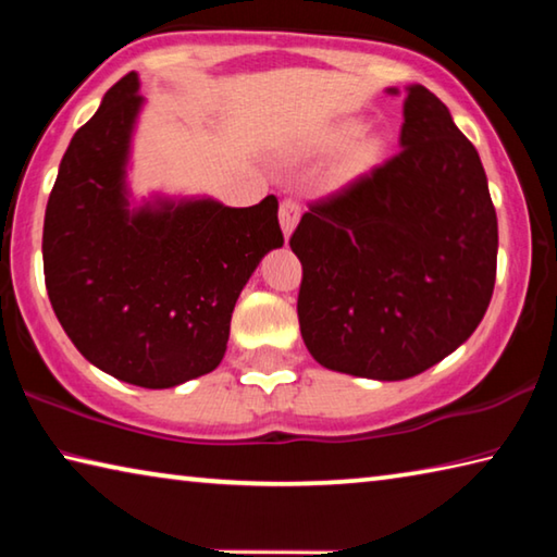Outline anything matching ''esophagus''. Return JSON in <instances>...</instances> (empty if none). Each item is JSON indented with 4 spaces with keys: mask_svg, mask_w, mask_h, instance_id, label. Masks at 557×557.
<instances>
[{
    "mask_svg": "<svg viewBox=\"0 0 557 557\" xmlns=\"http://www.w3.org/2000/svg\"><path fill=\"white\" fill-rule=\"evenodd\" d=\"M301 215V203L297 199H292V196H285V199L280 201V225L285 235L289 238V233L295 231V225Z\"/></svg>",
    "mask_w": 557,
    "mask_h": 557,
    "instance_id": "esophagus-1",
    "label": "esophagus"
}]
</instances>
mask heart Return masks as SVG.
Instances as JSON below:
<instances>
[{"label":"heart","mask_w":557,"mask_h":557,"mask_svg":"<svg viewBox=\"0 0 557 557\" xmlns=\"http://www.w3.org/2000/svg\"><path fill=\"white\" fill-rule=\"evenodd\" d=\"M358 125H344V127H338L332 137H329V145L332 147H342V145H346L348 139L351 137H356L358 135ZM371 157H373V149L371 147H361V149H356V152L351 154V159H348V169H363L366 164L371 162Z\"/></svg>","instance_id":"1"}]
</instances>
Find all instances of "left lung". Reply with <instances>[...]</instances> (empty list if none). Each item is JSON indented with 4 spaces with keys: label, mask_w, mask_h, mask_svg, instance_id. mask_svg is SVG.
<instances>
[{
    "label": "left lung",
    "mask_w": 557,
    "mask_h": 557,
    "mask_svg": "<svg viewBox=\"0 0 557 557\" xmlns=\"http://www.w3.org/2000/svg\"><path fill=\"white\" fill-rule=\"evenodd\" d=\"M289 248L301 338L324 369L403 381L465 344L492 301L498 225L445 102L412 86L400 152L309 203Z\"/></svg>",
    "instance_id": "obj_1"
}]
</instances>
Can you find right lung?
<instances>
[{
  "label": "right lung",
  "instance_id": "add662e5",
  "mask_svg": "<svg viewBox=\"0 0 557 557\" xmlns=\"http://www.w3.org/2000/svg\"><path fill=\"white\" fill-rule=\"evenodd\" d=\"M143 96L112 86L61 159L44 219V277L75 348L115 379L172 388L211 373L240 289L285 235L277 199L127 211L122 174Z\"/></svg>",
  "mask_w": 557,
  "mask_h": 557
}]
</instances>
